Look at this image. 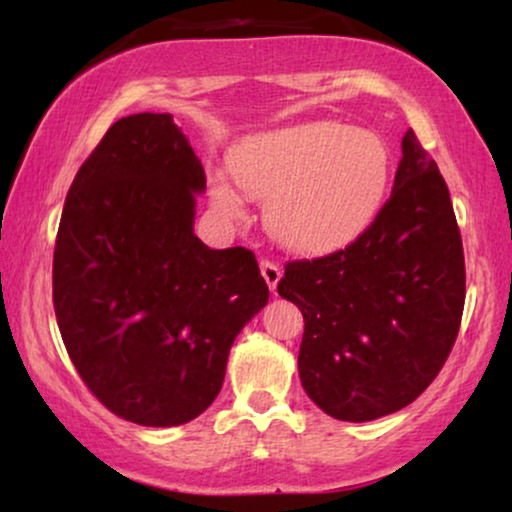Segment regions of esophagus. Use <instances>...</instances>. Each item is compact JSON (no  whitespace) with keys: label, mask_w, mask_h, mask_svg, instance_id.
I'll return each mask as SVG.
<instances>
[{"label":"esophagus","mask_w":512,"mask_h":512,"mask_svg":"<svg viewBox=\"0 0 512 512\" xmlns=\"http://www.w3.org/2000/svg\"><path fill=\"white\" fill-rule=\"evenodd\" d=\"M261 275H263L265 282H268L270 291H275L279 279H282V268H279L275 261H268V258H263V261H261Z\"/></svg>","instance_id":"34e87169"}]
</instances>
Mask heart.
Wrapping results in <instances>:
<instances>
[{
	"mask_svg": "<svg viewBox=\"0 0 512 512\" xmlns=\"http://www.w3.org/2000/svg\"><path fill=\"white\" fill-rule=\"evenodd\" d=\"M389 170L387 144L375 132L333 121L265 132L230 158L237 188L268 198L265 226L296 251H326L359 235L382 205ZM212 200L223 214H244L228 181H214Z\"/></svg>",
	"mask_w": 512,
	"mask_h": 512,
	"instance_id": "1",
	"label": "heart"
}]
</instances>
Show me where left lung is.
Instances as JSON below:
<instances>
[{
  "instance_id": "8db88e82",
  "label": "left lung",
  "mask_w": 512,
  "mask_h": 512,
  "mask_svg": "<svg viewBox=\"0 0 512 512\" xmlns=\"http://www.w3.org/2000/svg\"><path fill=\"white\" fill-rule=\"evenodd\" d=\"M401 149L375 221L347 247L289 261L277 286L305 319L303 389L342 422H370L415 401L445 366L464 314L450 191L415 132H405Z\"/></svg>"
}]
</instances>
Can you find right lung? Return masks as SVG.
<instances>
[{
  "label": "right lung",
  "instance_id": "1",
  "mask_svg": "<svg viewBox=\"0 0 512 512\" xmlns=\"http://www.w3.org/2000/svg\"><path fill=\"white\" fill-rule=\"evenodd\" d=\"M205 170L170 114L116 121L76 172L53 254V305L104 408L179 426L219 396L237 333L268 303L256 256L193 233Z\"/></svg>",
  "mask_w": 512,
  "mask_h": 512
}]
</instances>
